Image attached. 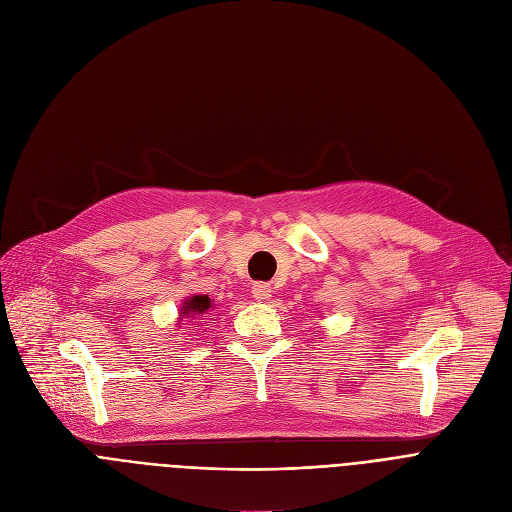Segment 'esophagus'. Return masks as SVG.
<instances>
[{
    "label": "esophagus",
    "instance_id": "34e87169",
    "mask_svg": "<svg viewBox=\"0 0 512 512\" xmlns=\"http://www.w3.org/2000/svg\"><path fill=\"white\" fill-rule=\"evenodd\" d=\"M251 294H253V298H257V300H267V298L271 296V286L265 284V282H257V284H253Z\"/></svg>",
    "mask_w": 512,
    "mask_h": 512
}]
</instances>
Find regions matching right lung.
I'll use <instances>...</instances> for the list:
<instances>
[{"mask_svg": "<svg viewBox=\"0 0 512 512\" xmlns=\"http://www.w3.org/2000/svg\"><path fill=\"white\" fill-rule=\"evenodd\" d=\"M216 309V300L210 298L208 294H193L189 298L183 300L181 309H179V319H177V327H181L183 319H208L212 317Z\"/></svg>", "mask_w": 512, "mask_h": 512, "instance_id": "1", "label": "right lung"}]
</instances>
